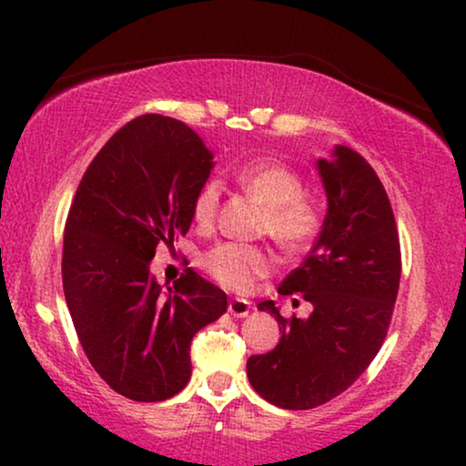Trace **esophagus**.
<instances>
[{"mask_svg":"<svg viewBox=\"0 0 466 466\" xmlns=\"http://www.w3.org/2000/svg\"><path fill=\"white\" fill-rule=\"evenodd\" d=\"M248 311H250V301H246V299H231L228 301V314L231 316L244 318L248 316Z\"/></svg>","mask_w":466,"mask_h":466,"instance_id":"obj_1","label":"esophagus"}]
</instances>
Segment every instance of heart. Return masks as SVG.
Instances as JSON below:
<instances>
[{
    "label": "heart",
    "instance_id": "heart-1",
    "mask_svg": "<svg viewBox=\"0 0 466 466\" xmlns=\"http://www.w3.org/2000/svg\"><path fill=\"white\" fill-rule=\"evenodd\" d=\"M233 180L267 206L263 231L290 252H301L320 231V212L305 197L301 176L289 165L254 158L235 169ZM220 206L218 180H206L193 197V220L209 227ZM271 248L218 241L199 257L201 269L227 290L244 292L276 267Z\"/></svg>",
    "mask_w": 466,
    "mask_h": 466
}]
</instances>
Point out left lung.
Masks as SVG:
<instances>
[{"mask_svg":"<svg viewBox=\"0 0 466 466\" xmlns=\"http://www.w3.org/2000/svg\"><path fill=\"white\" fill-rule=\"evenodd\" d=\"M318 169L327 218L301 267L278 289L301 295L314 311L301 320L279 316L273 301L258 303L282 324V339L246 365L254 390L284 410H314L360 378L386 339L400 282L397 222L375 169L346 146Z\"/></svg>","mask_w":466,"mask_h":466,"instance_id":"obj_1","label":"left lung"}]
</instances>
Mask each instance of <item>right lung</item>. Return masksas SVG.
Instances as JSON below:
<instances>
[{
  "instance_id": "1",
  "label": "right lung",
  "mask_w": 466,
  "mask_h": 466,
  "mask_svg": "<svg viewBox=\"0 0 466 466\" xmlns=\"http://www.w3.org/2000/svg\"><path fill=\"white\" fill-rule=\"evenodd\" d=\"M212 152L182 120L144 114L107 139L76 190L61 278L88 362L114 392L171 399L190 380V341L227 311V295L193 269L163 290L148 265L193 222Z\"/></svg>"
}]
</instances>
